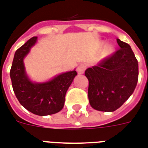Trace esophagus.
<instances>
[{
	"label": "esophagus",
	"instance_id": "34e87169",
	"mask_svg": "<svg viewBox=\"0 0 148 148\" xmlns=\"http://www.w3.org/2000/svg\"><path fill=\"white\" fill-rule=\"evenodd\" d=\"M85 69H86V65H85V64H84V63L80 64V65L77 66V73H78L79 74H83V73L85 72Z\"/></svg>",
	"mask_w": 148,
	"mask_h": 148
}]
</instances>
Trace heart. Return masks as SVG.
Here are the masks:
<instances>
[{
  "mask_svg": "<svg viewBox=\"0 0 148 148\" xmlns=\"http://www.w3.org/2000/svg\"><path fill=\"white\" fill-rule=\"evenodd\" d=\"M111 51H112V47H111V46L107 47V49H106V52H107L108 53V52H111Z\"/></svg>",
  "mask_w": 148,
  "mask_h": 148,
  "instance_id": "obj_1",
  "label": "heart"
}]
</instances>
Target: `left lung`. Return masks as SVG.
<instances>
[{
    "mask_svg": "<svg viewBox=\"0 0 148 148\" xmlns=\"http://www.w3.org/2000/svg\"><path fill=\"white\" fill-rule=\"evenodd\" d=\"M120 49L85 72L88 96L95 110L112 112L130 98L138 81V62L130 45L117 39Z\"/></svg>",
    "mask_w": 148,
    "mask_h": 148,
    "instance_id": "obj_1",
    "label": "left lung"
}]
</instances>
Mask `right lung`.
I'll return each instance as SVG.
<instances>
[{"mask_svg": "<svg viewBox=\"0 0 148 148\" xmlns=\"http://www.w3.org/2000/svg\"><path fill=\"white\" fill-rule=\"evenodd\" d=\"M37 39L38 37H33L16 50L10 77L13 91L20 104L37 115H50L63 109L66 92L77 74L76 71H69L47 82H32L26 74L23 60Z\"/></svg>", "mask_w": 148, "mask_h": 148, "instance_id": "add662e5", "label": "right lung"}]
</instances>
